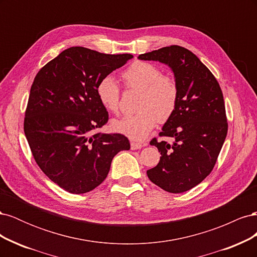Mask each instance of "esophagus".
Instances as JSON below:
<instances>
[{
  "mask_svg": "<svg viewBox=\"0 0 257 257\" xmlns=\"http://www.w3.org/2000/svg\"><path fill=\"white\" fill-rule=\"evenodd\" d=\"M145 145L141 144V143H135V142H132L131 143V149L132 150H138V149H142Z\"/></svg>",
  "mask_w": 257,
  "mask_h": 257,
  "instance_id": "34e87169",
  "label": "esophagus"
}]
</instances>
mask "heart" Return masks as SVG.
Returning <instances> with one entry per match:
<instances>
[{"label": "heart", "instance_id": "obj_1", "mask_svg": "<svg viewBox=\"0 0 257 257\" xmlns=\"http://www.w3.org/2000/svg\"><path fill=\"white\" fill-rule=\"evenodd\" d=\"M121 76L127 89L141 91L139 111L113 120L111 127L133 141H144L158 121L166 122L175 112L179 100L178 84L173 77L162 75L159 67L145 61L134 62ZM96 95L108 111L119 112L121 92L112 77L107 76L98 81Z\"/></svg>", "mask_w": 257, "mask_h": 257}]
</instances>
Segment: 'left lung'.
I'll list each match as a JSON object with an SVG mask.
<instances>
[{"mask_svg":"<svg viewBox=\"0 0 257 257\" xmlns=\"http://www.w3.org/2000/svg\"><path fill=\"white\" fill-rule=\"evenodd\" d=\"M138 59L167 64L179 88L176 110L160 133L174 142H150L162 157L157 166L147 170L148 178L169 193L189 191L212 172L227 135L220 84L195 54L180 46L163 47Z\"/></svg>","mask_w":257,"mask_h":257,"instance_id":"left-lung-1","label":"left lung"}]
</instances>
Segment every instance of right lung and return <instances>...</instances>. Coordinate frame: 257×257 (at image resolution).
Returning <instances> with one entry per match:
<instances>
[{"mask_svg":"<svg viewBox=\"0 0 257 257\" xmlns=\"http://www.w3.org/2000/svg\"><path fill=\"white\" fill-rule=\"evenodd\" d=\"M132 54L71 47L35 76L26 109L25 134L35 162L60 188L83 194L102 183L114 155L128 150L122 134L94 133L108 121L96 85Z\"/></svg>","mask_w":257,"mask_h":257,"instance_id":"add662e5","label":"right lung"}]
</instances>
